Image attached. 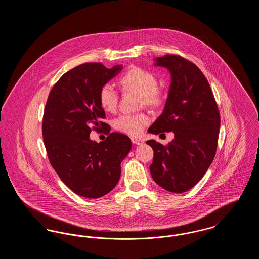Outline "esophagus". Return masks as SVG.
Wrapping results in <instances>:
<instances>
[{
  "label": "esophagus",
  "mask_w": 259,
  "mask_h": 259,
  "mask_svg": "<svg viewBox=\"0 0 259 259\" xmlns=\"http://www.w3.org/2000/svg\"><path fill=\"white\" fill-rule=\"evenodd\" d=\"M131 141H132V143L135 144V145H143V144H144V141H143V140L138 139V138H134V137L131 138Z\"/></svg>",
  "instance_id": "1"
}]
</instances>
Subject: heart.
Returning <instances> with one entry per match:
<instances>
[{
	"label": "heart",
	"instance_id": "obj_1",
	"mask_svg": "<svg viewBox=\"0 0 259 259\" xmlns=\"http://www.w3.org/2000/svg\"><path fill=\"white\" fill-rule=\"evenodd\" d=\"M119 83L124 91L139 93L141 103L147 106H158L162 100L160 90L157 88L155 75L148 70L133 67L120 77ZM99 104L105 111L113 112L117 108L118 93L110 83H106L99 91ZM149 122L146 113H124L114 119L113 126L116 130L128 135L141 134L145 126Z\"/></svg>",
	"mask_w": 259,
	"mask_h": 259
}]
</instances>
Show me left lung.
Instances as JSON below:
<instances>
[{"mask_svg":"<svg viewBox=\"0 0 259 259\" xmlns=\"http://www.w3.org/2000/svg\"><path fill=\"white\" fill-rule=\"evenodd\" d=\"M154 61L155 66L168 69L171 85L164 111L148 132H172L174 139L167 146L147 141L154 151L149 169L162 188L183 193L203 178L214 158L220 111L207 78L195 64L172 54Z\"/></svg>","mask_w":259,"mask_h":259,"instance_id":"left-lung-1","label":"left lung"}]
</instances>
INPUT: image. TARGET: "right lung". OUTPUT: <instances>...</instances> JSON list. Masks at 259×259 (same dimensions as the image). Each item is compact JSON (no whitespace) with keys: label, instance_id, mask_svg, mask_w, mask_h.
<instances>
[{"label":"right lung","instance_id":"1","mask_svg":"<svg viewBox=\"0 0 259 259\" xmlns=\"http://www.w3.org/2000/svg\"><path fill=\"white\" fill-rule=\"evenodd\" d=\"M122 65L106 68L85 63L63 74L47 101L42 137L50 164L62 182L82 197L96 199L117 185L120 164L132 148L121 133H110L99 104L101 87L122 70ZM102 124L109 135L103 142L90 140L91 127Z\"/></svg>","mask_w":259,"mask_h":259}]
</instances>
